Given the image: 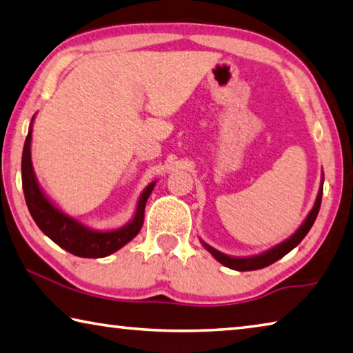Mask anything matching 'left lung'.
<instances>
[{
	"mask_svg": "<svg viewBox=\"0 0 353 353\" xmlns=\"http://www.w3.org/2000/svg\"><path fill=\"white\" fill-rule=\"evenodd\" d=\"M321 201H322V188L318 194V199H316V204L313 207V210L310 212L308 218L303 221V224L299 227V230L296 232L294 235H292L290 240L283 241L282 244H279L271 250H268V252L261 254V255H256V256H249V259H234V256H227L224 254L218 252L216 249H213L208 246V244L204 243L205 249L210 252L214 259H216L221 265H224L227 268H230V270H235V271H255V270H261V268H266L272 265L274 261H277L285 256L286 254L290 252V250L294 249L299 243H301L305 235L312 229V225L314 224L316 216H318L319 213V208H321Z\"/></svg>",
	"mask_w": 353,
	"mask_h": 353,
	"instance_id": "8db88e82",
	"label": "left lung"
}]
</instances>
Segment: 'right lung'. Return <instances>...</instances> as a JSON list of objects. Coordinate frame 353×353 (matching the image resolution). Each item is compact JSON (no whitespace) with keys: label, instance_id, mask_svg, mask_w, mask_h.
<instances>
[{"label":"right lung","instance_id":"right-lung-1","mask_svg":"<svg viewBox=\"0 0 353 353\" xmlns=\"http://www.w3.org/2000/svg\"><path fill=\"white\" fill-rule=\"evenodd\" d=\"M31 132L32 130L29 129L21 157L23 193H25L29 213L46 236H50L57 246L68 250L73 255L83 256V259H103V256L121 249L124 244H128L134 236L139 235L143 221H145V205L155 185L154 182L148 185L146 190L143 191L139 205H137L135 216L128 225L112 232H94L85 229L74 219L68 218L67 214L54 208L39 188L31 163Z\"/></svg>","mask_w":353,"mask_h":353}]
</instances>
